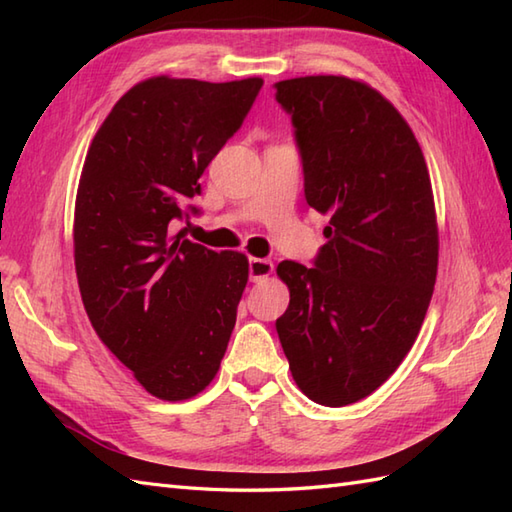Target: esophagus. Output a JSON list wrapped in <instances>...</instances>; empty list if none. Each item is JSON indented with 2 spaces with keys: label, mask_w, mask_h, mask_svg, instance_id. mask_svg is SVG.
<instances>
[{
  "label": "esophagus",
  "mask_w": 512,
  "mask_h": 512,
  "mask_svg": "<svg viewBox=\"0 0 512 512\" xmlns=\"http://www.w3.org/2000/svg\"><path fill=\"white\" fill-rule=\"evenodd\" d=\"M273 262H268V259H259V257H250L248 262V275H250V281H255V284H259V281H266L270 275H273Z\"/></svg>",
  "instance_id": "1"
}]
</instances>
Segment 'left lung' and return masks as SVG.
I'll return each instance as SVG.
<instances>
[{
	"label": "left lung",
	"mask_w": 512,
	"mask_h": 512,
	"mask_svg": "<svg viewBox=\"0 0 512 512\" xmlns=\"http://www.w3.org/2000/svg\"><path fill=\"white\" fill-rule=\"evenodd\" d=\"M292 116L303 187L330 215L314 266L281 262L290 290L277 334L310 400L343 407L396 372L438 275V220L422 149L383 94L347 76L275 83Z\"/></svg>",
	"instance_id": "obj_1"
}]
</instances>
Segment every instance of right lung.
<instances>
[{"label": "right lung", "instance_id": "1", "mask_svg": "<svg viewBox=\"0 0 512 512\" xmlns=\"http://www.w3.org/2000/svg\"><path fill=\"white\" fill-rule=\"evenodd\" d=\"M262 85L151 76L118 99L83 162L72 231L83 306L107 350L160 400L206 389L235 328L246 255L171 235V220L187 213Z\"/></svg>", "mask_w": 512, "mask_h": 512}]
</instances>
